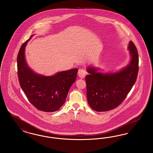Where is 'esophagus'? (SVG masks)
Returning a JSON list of instances; mask_svg holds the SVG:
<instances>
[{
	"instance_id": "1",
	"label": "esophagus",
	"mask_w": 153,
	"mask_h": 153,
	"mask_svg": "<svg viewBox=\"0 0 153 153\" xmlns=\"http://www.w3.org/2000/svg\"><path fill=\"white\" fill-rule=\"evenodd\" d=\"M87 74V72L83 69H79L78 71V75L80 78H85V75Z\"/></svg>"
}]
</instances>
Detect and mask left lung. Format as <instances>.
<instances>
[{
  "mask_svg": "<svg viewBox=\"0 0 153 153\" xmlns=\"http://www.w3.org/2000/svg\"><path fill=\"white\" fill-rule=\"evenodd\" d=\"M130 63L115 73H97V69L89 67L85 77L87 97L91 108L97 112L114 109L123 102L135 83L138 73L139 58L137 48L130 41Z\"/></svg>",
  "mask_w": 153,
  "mask_h": 153,
  "instance_id": "obj_1",
  "label": "left lung"
}]
</instances>
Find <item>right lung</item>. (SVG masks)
<instances>
[{"label":"right lung","instance_id":"obj_1","mask_svg":"<svg viewBox=\"0 0 153 153\" xmlns=\"http://www.w3.org/2000/svg\"><path fill=\"white\" fill-rule=\"evenodd\" d=\"M32 36L23 43L17 55L20 85L34 107L46 112H55L65 103L68 90L76 80L78 69L59 72L51 76L34 73L29 68L24 55L25 46Z\"/></svg>","mask_w":153,"mask_h":153}]
</instances>
